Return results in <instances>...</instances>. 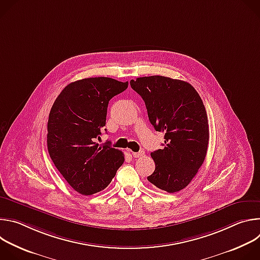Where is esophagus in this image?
<instances>
[{
  "mask_svg": "<svg viewBox=\"0 0 260 260\" xmlns=\"http://www.w3.org/2000/svg\"><path fill=\"white\" fill-rule=\"evenodd\" d=\"M132 154H133V156H134V157L138 158V157H142V156L144 155V151H139V152H133Z\"/></svg>",
  "mask_w": 260,
  "mask_h": 260,
  "instance_id": "1",
  "label": "esophagus"
}]
</instances>
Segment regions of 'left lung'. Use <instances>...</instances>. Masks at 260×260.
Masks as SVG:
<instances>
[{"label":"left lung","mask_w":260,"mask_h":260,"mask_svg":"<svg viewBox=\"0 0 260 260\" xmlns=\"http://www.w3.org/2000/svg\"><path fill=\"white\" fill-rule=\"evenodd\" d=\"M131 86L145 102L155 131L165 133L164 148L151 153L155 170L147 179L167 192L180 191L206 158L209 124L203 101L188 82L164 76L140 77Z\"/></svg>","instance_id":"1"}]
</instances>
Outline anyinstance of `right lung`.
Segmentation results:
<instances>
[{"mask_svg":"<svg viewBox=\"0 0 260 260\" xmlns=\"http://www.w3.org/2000/svg\"><path fill=\"white\" fill-rule=\"evenodd\" d=\"M127 86V81L108 77L85 78L67 85L52 105L47 124L50 158L83 196L106 188L124 161L122 151L94 141L106 125L109 101Z\"/></svg>","mask_w":260,"mask_h":260,"instance_id":"1","label":"right lung"}]
</instances>
